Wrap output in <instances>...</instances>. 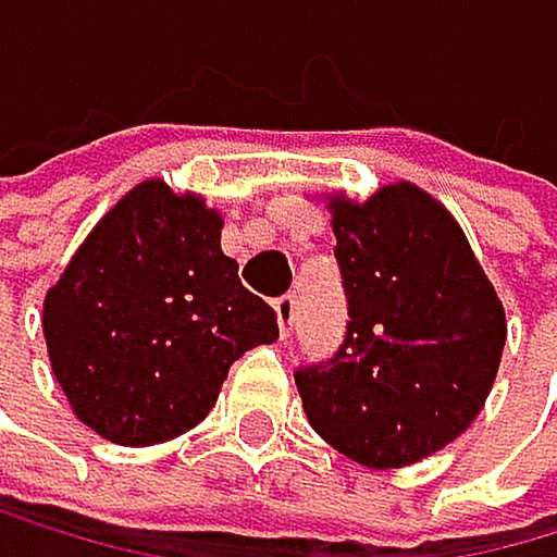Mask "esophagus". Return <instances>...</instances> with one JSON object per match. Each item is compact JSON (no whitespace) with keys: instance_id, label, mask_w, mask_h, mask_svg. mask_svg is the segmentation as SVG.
<instances>
[{"instance_id":"1","label":"esophagus","mask_w":557,"mask_h":557,"mask_svg":"<svg viewBox=\"0 0 557 557\" xmlns=\"http://www.w3.org/2000/svg\"><path fill=\"white\" fill-rule=\"evenodd\" d=\"M275 317H278V331L282 338L296 327V296H282L275 299Z\"/></svg>"}]
</instances>
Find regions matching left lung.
<instances>
[{
	"label": "left lung",
	"instance_id": "obj_1",
	"mask_svg": "<svg viewBox=\"0 0 557 557\" xmlns=\"http://www.w3.org/2000/svg\"><path fill=\"white\" fill-rule=\"evenodd\" d=\"M348 296V334L327 366L296 373L317 436L362 468L432 457L485 408L506 348V310L443 201L397 181L356 201L324 195Z\"/></svg>",
	"mask_w": 557,
	"mask_h": 557
}]
</instances>
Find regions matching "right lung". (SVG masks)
Returning a JSON list of instances; mask_svg holds the SVG:
<instances>
[{"label": "right lung", "mask_w": 557, "mask_h": 557, "mask_svg": "<svg viewBox=\"0 0 557 557\" xmlns=\"http://www.w3.org/2000/svg\"><path fill=\"white\" fill-rule=\"evenodd\" d=\"M223 215L166 181L135 184L45 296L51 373L100 440L152 446L212 411L230 366L278 338L223 255Z\"/></svg>", "instance_id": "add662e5"}]
</instances>
